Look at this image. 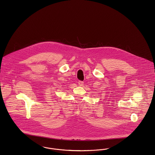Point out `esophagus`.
<instances>
[{
	"label": "esophagus",
	"instance_id": "esophagus-1",
	"mask_svg": "<svg viewBox=\"0 0 155 155\" xmlns=\"http://www.w3.org/2000/svg\"><path fill=\"white\" fill-rule=\"evenodd\" d=\"M78 85H79L80 86H82V85H84V82L81 81H78Z\"/></svg>",
	"mask_w": 155,
	"mask_h": 155
}]
</instances>
